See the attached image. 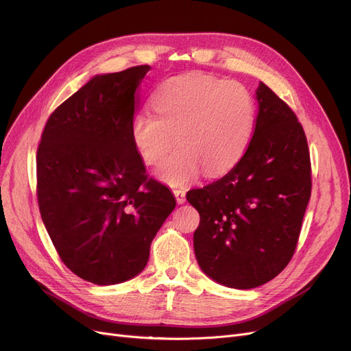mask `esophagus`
Here are the masks:
<instances>
[{"mask_svg":"<svg viewBox=\"0 0 351 351\" xmlns=\"http://www.w3.org/2000/svg\"><path fill=\"white\" fill-rule=\"evenodd\" d=\"M173 192V195H175V197H176V202L179 205H182L183 202L186 200V191L185 189H182V188H179V189H173L172 191Z\"/></svg>","mask_w":351,"mask_h":351,"instance_id":"34e87169","label":"esophagus"}]
</instances>
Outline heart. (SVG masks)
Returning <instances> with one entry per match:
<instances>
[{"label":"heart","mask_w":351,"mask_h":351,"mask_svg":"<svg viewBox=\"0 0 351 351\" xmlns=\"http://www.w3.org/2000/svg\"><path fill=\"white\" fill-rule=\"evenodd\" d=\"M151 104L156 115L136 114L131 138L151 166L160 163L178 139L180 149L158 169V178L171 186L185 185L200 171L210 178L223 175L247 149L256 109L241 82L188 73L160 84Z\"/></svg>","instance_id":"1"}]
</instances>
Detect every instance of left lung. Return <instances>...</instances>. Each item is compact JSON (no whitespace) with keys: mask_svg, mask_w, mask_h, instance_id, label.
<instances>
[{"mask_svg":"<svg viewBox=\"0 0 351 351\" xmlns=\"http://www.w3.org/2000/svg\"><path fill=\"white\" fill-rule=\"evenodd\" d=\"M256 99L259 112L245 155L223 178L186 193L200 215L197 263L232 289L262 286L289 265L311 193L302 123L263 82Z\"/></svg>","mask_w":351,"mask_h":351,"instance_id":"1","label":"left lung"}]
</instances>
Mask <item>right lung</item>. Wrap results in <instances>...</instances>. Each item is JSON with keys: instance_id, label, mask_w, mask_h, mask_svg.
Here are the masks:
<instances>
[{"instance_id": "add662e5", "label": "right lung", "mask_w": 351, "mask_h": 351, "mask_svg": "<svg viewBox=\"0 0 351 351\" xmlns=\"http://www.w3.org/2000/svg\"><path fill=\"white\" fill-rule=\"evenodd\" d=\"M149 65L97 75L48 118L36 151L43 222L64 265L99 286L126 282L176 206L147 178L131 138L138 88Z\"/></svg>"}]
</instances>
